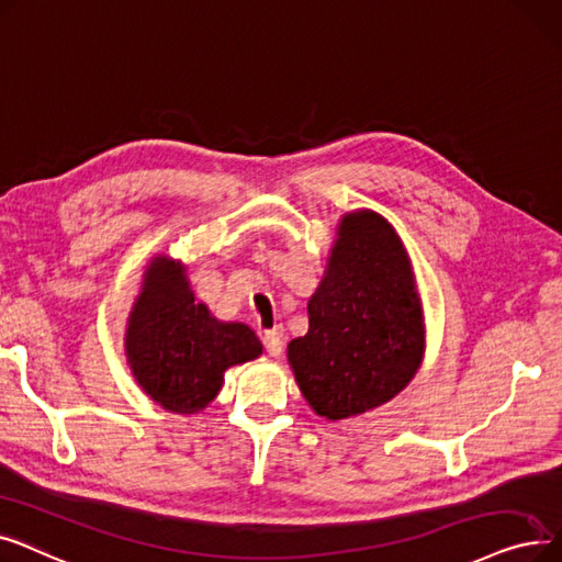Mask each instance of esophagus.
<instances>
[{
	"instance_id": "1",
	"label": "esophagus",
	"mask_w": 562,
	"mask_h": 562,
	"mask_svg": "<svg viewBox=\"0 0 562 562\" xmlns=\"http://www.w3.org/2000/svg\"><path fill=\"white\" fill-rule=\"evenodd\" d=\"M262 345H265V350L270 352L272 357H279L283 352V329L277 327V329L265 331L262 334Z\"/></svg>"
}]
</instances>
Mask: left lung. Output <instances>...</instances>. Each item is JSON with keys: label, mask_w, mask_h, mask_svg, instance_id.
I'll list each match as a JSON object with an SVG mask.
<instances>
[{"label": "left lung", "mask_w": 562, "mask_h": 562, "mask_svg": "<svg viewBox=\"0 0 562 562\" xmlns=\"http://www.w3.org/2000/svg\"><path fill=\"white\" fill-rule=\"evenodd\" d=\"M423 357V313L403 243L375 212L347 215L327 277L308 302V334L288 361L308 405L329 420L403 391Z\"/></svg>", "instance_id": "1"}]
</instances>
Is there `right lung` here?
Returning a JSON list of instances; mask_svg holds the SVG:
<instances>
[{"label": "right lung", "mask_w": 562, "mask_h": 562, "mask_svg": "<svg viewBox=\"0 0 562 562\" xmlns=\"http://www.w3.org/2000/svg\"><path fill=\"white\" fill-rule=\"evenodd\" d=\"M127 361L142 389L169 412L194 414L215 400L224 370L262 352L258 336L237 323H220L180 267L157 258L130 313Z\"/></svg>", "instance_id": "obj_1"}]
</instances>
